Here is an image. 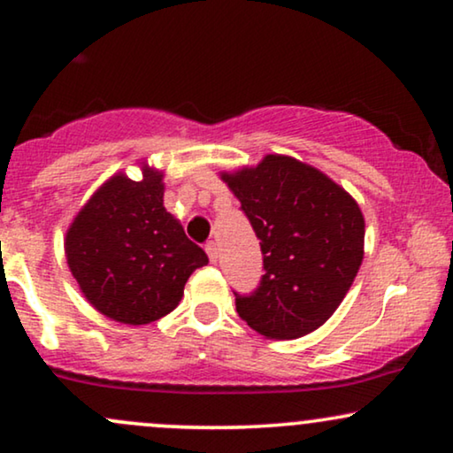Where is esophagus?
I'll use <instances>...</instances> for the list:
<instances>
[{
  "instance_id": "esophagus-1",
  "label": "esophagus",
  "mask_w": 453,
  "mask_h": 453,
  "mask_svg": "<svg viewBox=\"0 0 453 453\" xmlns=\"http://www.w3.org/2000/svg\"><path fill=\"white\" fill-rule=\"evenodd\" d=\"M206 253H208L210 262H212V264L219 262V245H216L214 241H210V243H206Z\"/></svg>"
}]
</instances>
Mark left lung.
I'll use <instances>...</instances> for the list:
<instances>
[{"mask_svg":"<svg viewBox=\"0 0 453 453\" xmlns=\"http://www.w3.org/2000/svg\"><path fill=\"white\" fill-rule=\"evenodd\" d=\"M241 202L264 256L262 282L237 296V313L264 338L293 340L332 318L365 256L355 197L326 173L284 154L220 173Z\"/></svg>","mask_w":453,"mask_h":453,"instance_id":"1","label":"left lung"}]
</instances>
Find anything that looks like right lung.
I'll list each match as a JSON object with an SVG mask.
<instances>
[{
    "mask_svg": "<svg viewBox=\"0 0 453 453\" xmlns=\"http://www.w3.org/2000/svg\"><path fill=\"white\" fill-rule=\"evenodd\" d=\"M163 171L142 163V179L109 177L65 233V257L86 301L104 318L146 326L171 313L194 270L208 264L166 212Z\"/></svg>",
    "mask_w": 453,
    "mask_h": 453,
    "instance_id": "right-lung-1",
    "label": "right lung"
}]
</instances>
